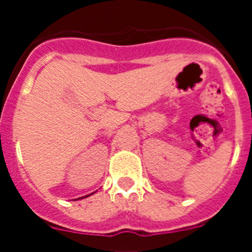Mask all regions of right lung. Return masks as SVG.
<instances>
[{"mask_svg": "<svg viewBox=\"0 0 252 252\" xmlns=\"http://www.w3.org/2000/svg\"><path fill=\"white\" fill-rule=\"evenodd\" d=\"M91 194H93V193H91ZM91 194L86 195V197H90V195H91ZM86 197H81V198H78V199H83V198H86ZM74 201H75V199H74Z\"/></svg>", "mask_w": 252, "mask_h": 252, "instance_id": "right-lung-1", "label": "right lung"}]
</instances>
